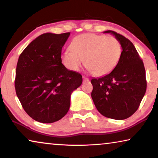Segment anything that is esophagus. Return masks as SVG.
<instances>
[{
  "label": "esophagus",
  "mask_w": 158,
  "mask_h": 158,
  "mask_svg": "<svg viewBox=\"0 0 158 158\" xmlns=\"http://www.w3.org/2000/svg\"><path fill=\"white\" fill-rule=\"evenodd\" d=\"M83 82L89 81V78H88L87 77H85V76H83Z\"/></svg>",
  "instance_id": "34e87169"
}]
</instances>
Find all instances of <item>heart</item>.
<instances>
[{"mask_svg":"<svg viewBox=\"0 0 158 158\" xmlns=\"http://www.w3.org/2000/svg\"><path fill=\"white\" fill-rule=\"evenodd\" d=\"M70 49L62 53V63L70 70L85 65L96 76L111 73L119 61L122 44L114 36L88 33L77 36L70 43Z\"/></svg>","mask_w":158,"mask_h":158,"instance_id":"obj_1","label":"heart"}]
</instances>
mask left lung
Returning a JSON list of instances; mask_svg holds the SVG:
<instances>
[{
	"label": "left lung",
	"instance_id": "left-lung-1",
	"mask_svg": "<svg viewBox=\"0 0 158 158\" xmlns=\"http://www.w3.org/2000/svg\"><path fill=\"white\" fill-rule=\"evenodd\" d=\"M122 44V52L116 68L103 77L93 78L91 97L103 116L116 120L129 118L138 109L145 94V69L137 49L128 39L111 30Z\"/></svg>",
	"mask_w": 158,
	"mask_h": 158
}]
</instances>
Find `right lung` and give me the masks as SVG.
I'll return each mask as SVG.
<instances>
[{
    "label": "right lung",
    "mask_w": 158,
    "mask_h": 158,
    "mask_svg": "<svg viewBox=\"0 0 158 158\" xmlns=\"http://www.w3.org/2000/svg\"><path fill=\"white\" fill-rule=\"evenodd\" d=\"M70 33H45L32 41L19 57L15 88L24 111L41 123H53L68 113L80 73L62 63V47Z\"/></svg>",
    "instance_id": "obj_1"
}]
</instances>
